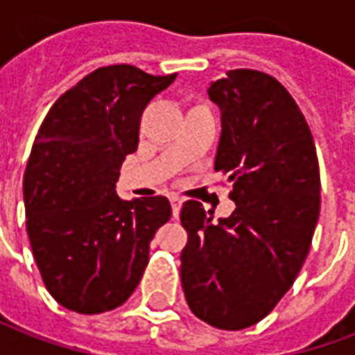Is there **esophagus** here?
I'll return each instance as SVG.
<instances>
[{"label":"esophagus","mask_w":355,"mask_h":355,"mask_svg":"<svg viewBox=\"0 0 355 355\" xmlns=\"http://www.w3.org/2000/svg\"><path fill=\"white\" fill-rule=\"evenodd\" d=\"M180 207H182V200L177 198V196H171V209H173V216H175V218H178Z\"/></svg>","instance_id":"obj_1"}]
</instances>
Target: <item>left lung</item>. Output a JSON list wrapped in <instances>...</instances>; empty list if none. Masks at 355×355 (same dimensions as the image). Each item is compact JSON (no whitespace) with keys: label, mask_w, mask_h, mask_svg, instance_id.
<instances>
[{"label":"left lung","mask_w":355,"mask_h":355,"mask_svg":"<svg viewBox=\"0 0 355 355\" xmlns=\"http://www.w3.org/2000/svg\"><path fill=\"white\" fill-rule=\"evenodd\" d=\"M223 132L215 169L236 209L213 223L186 201L180 279L193 315L239 331L272 312L304 264L320 216V163L304 114L270 73L239 68L209 87Z\"/></svg>","instance_id":"left-lung-1"}]
</instances>
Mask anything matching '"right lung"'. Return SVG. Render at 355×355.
I'll return each instance as SVG.
<instances>
[{
  "instance_id": "1",
  "label": "right lung",
  "mask_w": 355,
  "mask_h": 355,
  "mask_svg": "<svg viewBox=\"0 0 355 355\" xmlns=\"http://www.w3.org/2000/svg\"><path fill=\"white\" fill-rule=\"evenodd\" d=\"M175 78L131 64L98 68L51 106L37 131L22 186L26 232L45 287L72 312L123 304L171 218L167 198L125 201L116 182L139 146L142 112Z\"/></svg>"
}]
</instances>
